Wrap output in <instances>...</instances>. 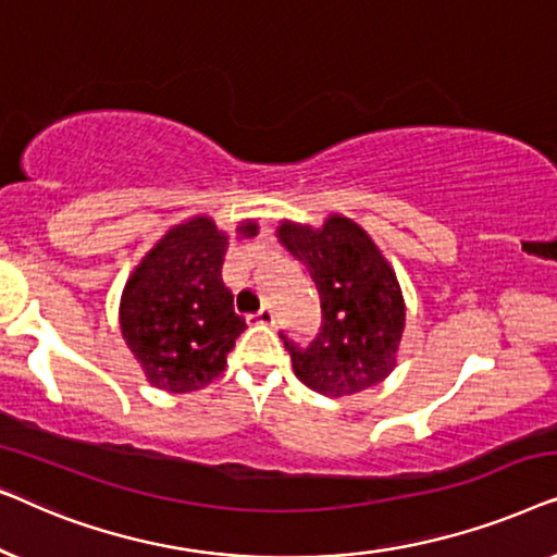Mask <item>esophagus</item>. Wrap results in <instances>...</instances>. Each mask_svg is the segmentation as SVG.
<instances>
[{"instance_id": "esophagus-1", "label": "esophagus", "mask_w": 557, "mask_h": 557, "mask_svg": "<svg viewBox=\"0 0 557 557\" xmlns=\"http://www.w3.org/2000/svg\"><path fill=\"white\" fill-rule=\"evenodd\" d=\"M250 319H253L256 324L273 326V324H276V311H273V307H263L261 311H258V314H253Z\"/></svg>"}]
</instances>
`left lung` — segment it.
Listing matches in <instances>:
<instances>
[{
  "label": "left lung",
  "instance_id": "obj_1",
  "mask_svg": "<svg viewBox=\"0 0 557 557\" xmlns=\"http://www.w3.org/2000/svg\"><path fill=\"white\" fill-rule=\"evenodd\" d=\"M276 238L307 265L322 301V330L307 347L281 334L296 377L330 398L383 383L398 364L406 330V299L383 250L337 212L319 227L281 220Z\"/></svg>",
  "mask_w": 557,
  "mask_h": 557
}]
</instances>
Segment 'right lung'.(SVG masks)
Here are the masks:
<instances>
[{
	"label": "right lung",
	"mask_w": 557,
	"mask_h": 557,
	"mask_svg": "<svg viewBox=\"0 0 557 557\" xmlns=\"http://www.w3.org/2000/svg\"><path fill=\"white\" fill-rule=\"evenodd\" d=\"M258 235L240 220L235 238ZM231 235L210 215L172 225L136 263L119 304L121 337L147 380L166 393H193L223 375L246 319L235 314L220 269Z\"/></svg>",
	"instance_id": "1"
}]
</instances>
